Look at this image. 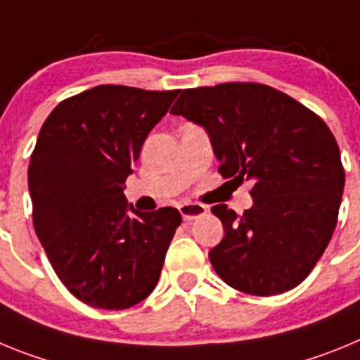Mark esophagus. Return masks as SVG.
Returning <instances> with one entry per match:
<instances>
[{"mask_svg": "<svg viewBox=\"0 0 360 360\" xmlns=\"http://www.w3.org/2000/svg\"><path fill=\"white\" fill-rule=\"evenodd\" d=\"M178 211H180V214H182V218L186 219V221H193V219L200 218V216L207 214V207H205V205L193 202L182 203V205L178 207Z\"/></svg>", "mask_w": 360, "mask_h": 360, "instance_id": "34e87169", "label": "esophagus"}]
</instances>
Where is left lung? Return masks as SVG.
<instances>
[{
	"label": "left lung",
	"instance_id": "left-lung-1",
	"mask_svg": "<svg viewBox=\"0 0 360 360\" xmlns=\"http://www.w3.org/2000/svg\"><path fill=\"white\" fill-rule=\"evenodd\" d=\"M173 115L207 129L218 173L250 180L254 205L236 214L219 203L224 240L209 252L216 274L250 295L297 287L335 231L345 167L324 120L290 95L257 82L180 91Z\"/></svg>",
	"mask_w": 360,
	"mask_h": 360
}]
</instances>
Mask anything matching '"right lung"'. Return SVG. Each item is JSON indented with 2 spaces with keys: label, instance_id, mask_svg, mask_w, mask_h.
<instances>
[{
  "label": "right lung",
  "instance_id": "1",
  "mask_svg": "<svg viewBox=\"0 0 360 360\" xmlns=\"http://www.w3.org/2000/svg\"><path fill=\"white\" fill-rule=\"evenodd\" d=\"M178 94L95 86L57 104L37 136L28 164L34 229L57 278L90 307L124 310L157 287L182 216L135 211L124 189Z\"/></svg>",
  "mask_w": 360,
  "mask_h": 360
}]
</instances>
